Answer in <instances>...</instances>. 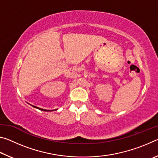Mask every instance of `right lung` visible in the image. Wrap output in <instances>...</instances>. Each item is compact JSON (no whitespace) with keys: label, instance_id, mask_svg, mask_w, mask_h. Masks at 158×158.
Listing matches in <instances>:
<instances>
[{"label":"right lung","instance_id":"add662e5","mask_svg":"<svg viewBox=\"0 0 158 158\" xmlns=\"http://www.w3.org/2000/svg\"><path fill=\"white\" fill-rule=\"evenodd\" d=\"M33 106V107H35V108H37V109H40V110H42V111H51V110H47V109H43L37 107V106Z\"/></svg>","mask_w":158,"mask_h":158}]
</instances>
